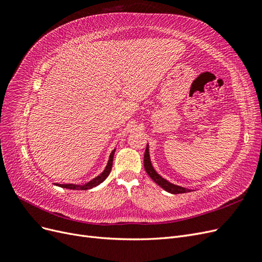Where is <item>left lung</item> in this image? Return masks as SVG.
Here are the masks:
<instances>
[{
  "instance_id": "left-lung-1",
  "label": "left lung",
  "mask_w": 262,
  "mask_h": 262,
  "mask_svg": "<svg viewBox=\"0 0 262 262\" xmlns=\"http://www.w3.org/2000/svg\"><path fill=\"white\" fill-rule=\"evenodd\" d=\"M144 168L145 171L147 172V175L150 177V179H153L154 182L162 187L165 191H167L169 193L172 194H177V193H186V192H190L191 190L180 187L177 185H173L171 182H169L168 180H166L165 178H163L161 175H158L156 172V170L154 169L152 163H150V158H149V152H148V144L146 145V149L144 153Z\"/></svg>"
}]
</instances>
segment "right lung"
I'll return each instance as SVG.
<instances>
[{"instance_id":"right-lung-1","label":"right lung","mask_w":262,"mask_h":262,"mask_svg":"<svg viewBox=\"0 0 262 262\" xmlns=\"http://www.w3.org/2000/svg\"><path fill=\"white\" fill-rule=\"evenodd\" d=\"M116 152V148L113 150L112 153H110L109 156V160L107 163V166L105 167L104 171H102L100 175H98L97 177H95L94 179H92L91 181L86 182L84 185H75V184H55L57 186L61 187V188H67V189H71V190H87V189H92L94 187L98 186L99 184H101L102 181H104L108 176L110 171H112V167H113V160H114V155Z\"/></svg>"}]
</instances>
